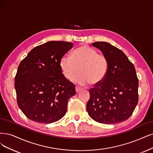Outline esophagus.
<instances>
[{"label":"esophagus","mask_w":153,"mask_h":153,"mask_svg":"<svg viewBox=\"0 0 153 153\" xmlns=\"http://www.w3.org/2000/svg\"><path fill=\"white\" fill-rule=\"evenodd\" d=\"M81 90H82V88H81L79 87L76 86V93H79V91H81Z\"/></svg>","instance_id":"34e87169"}]
</instances>
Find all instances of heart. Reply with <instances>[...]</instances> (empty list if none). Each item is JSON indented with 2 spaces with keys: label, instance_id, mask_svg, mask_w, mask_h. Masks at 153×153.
Returning <instances> with one entry per match:
<instances>
[{
  "label": "heart",
  "instance_id": "obj_1",
  "mask_svg": "<svg viewBox=\"0 0 153 153\" xmlns=\"http://www.w3.org/2000/svg\"><path fill=\"white\" fill-rule=\"evenodd\" d=\"M59 65L64 76L71 80L77 74L79 68L80 73L74 78V81L86 85L91 82L95 85L102 82L108 71V60L103 54L88 45H82L72 52V56L65 55L60 60Z\"/></svg>",
  "mask_w": 153,
  "mask_h": 153
}]
</instances>
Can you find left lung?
Wrapping results in <instances>:
<instances>
[{"label": "left lung", "mask_w": 153, "mask_h": 153, "mask_svg": "<svg viewBox=\"0 0 153 153\" xmlns=\"http://www.w3.org/2000/svg\"><path fill=\"white\" fill-rule=\"evenodd\" d=\"M108 60L104 80L89 90L86 105L94 121L114 124L127 120L138 103L139 81L135 67L121 50L105 42L92 43Z\"/></svg>", "instance_id": "obj_1"}]
</instances>
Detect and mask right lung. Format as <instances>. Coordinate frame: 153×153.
<instances>
[{
  "label": "right lung",
  "mask_w": 153,
  "mask_h": 153,
  "mask_svg": "<svg viewBox=\"0 0 153 153\" xmlns=\"http://www.w3.org/2000/svg\"><path fill=\"white\" fill-rule=\"evenodd\" d=\"M72 43L50 41L32 49L21 62L15 77L18 105L29 119L51 123L67 111L75 86L64 76L60 60Z\"/></svg>",
  "instance_id": "add662e5"
}]
</instances>
